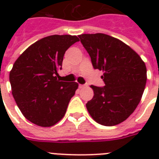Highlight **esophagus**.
Returning a JSON list of instances; mask_svg holds the SVG:
<instances>
[{
	"label": "esophagus",
	"instance_id": "1",
	"mask_svg": "<svg viewBox=\"0 0 159 159\" xmlns=\"http://www.w3.org/2000/svg\"><path fill=\"white\" fill-rule=\"evenodd\" d=\"M87 86V84H79V88H83V87H86Z\"/></svg>",
	"mask_w": 159,
	"mask_h": 159
}]
</instances>
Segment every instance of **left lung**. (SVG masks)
<instances>
[{
    "label": "left lung",
    "instance_id": "left-lung-1",
    "mask_svg": "<svg viewBox=\"0 0 159 159\" xmlns=\"http://www.w3.org/2000/svg\"><path fill=\"white\" fill-rule=\"evenodd\" d=\"M89 54L94 69L103 71L104 87L94 91L87 109L92 118L105 126L123 122L140 102L147 81L145 63L136 52L117 39L105 34L78 36Z\"/></svg>",
    "mask_w": 159,
    "mask_h": 159
}]
</instances>
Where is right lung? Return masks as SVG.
Masks as SVG:
<instances>
[{
  "instance_id": "add662e5",
  "label": "right lung",
  "mask_w": 159,
  "mask_h": 159,
  "mask_svg": "<svg viewBox=\"0 0 159 159\" xmlns=\"http://www.w3.org/2000/svg\"><path fill=\"white\" fill-rule=\"evenodd\" d=\"M79 39L69 34L48 36L30 46L17 58L10 72L12 95L28 120L50 127L64 116L77 82H60L65 52Z\"/></svg>"
}]
</instances>
